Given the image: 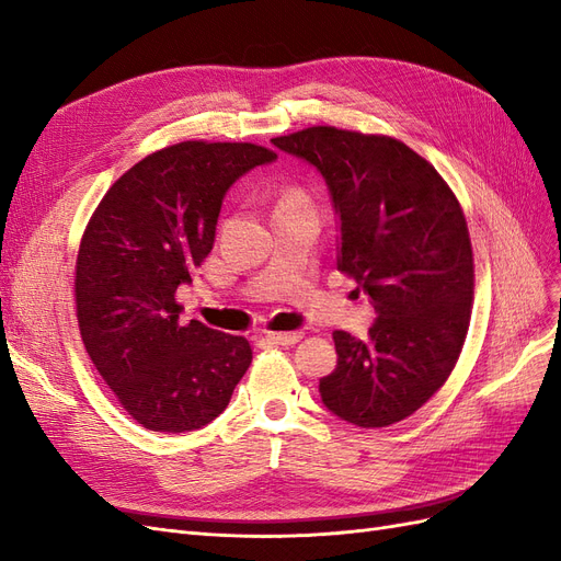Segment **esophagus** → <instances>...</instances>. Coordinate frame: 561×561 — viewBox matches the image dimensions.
<instances>
[{
	"instance_id": "obj_1",
	"label": "esophagus",
	"mask_w": 561,
	"mask_h": 561,
	"mask_svg": "<svg viewBox=\"0 0 561 561\" xmlns=\"http://www.w3.org/2000/svg\"><path fill=\"white\" fill-rule=\"evenodd\" d=\"M301 336H304V332H268L266 334V342L280 344V346H293V344L299 342Z\"/></svg>"
}]
</instances>
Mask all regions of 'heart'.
<instances>
[{
	"mask_svg": "<svg viewBox=\"0 0 561 561\" xmlns=\"http://www.w3.org/2000/svg\"><path fill=\"white\" fill-rule=\"evenodd\" d=\"M299 201H309V198H307V194L299 190V186H287V190L280 192V198L276 203V208L287 206V203H299Z\"/></svg>",
	"mask_w": 561,
	"mask_h": 561,
	"instance_id": "heart-1",
	"label": "heart"
}]
</instances>
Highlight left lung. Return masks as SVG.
I'll return each mask as SVG.
<instances>
[{"instance_id": "left-lung-1", "label": "left lung", "mask_w": 561, "mask_h": 561, "mask_svg": "<svg viewBox=\"0 0 561 561\" xmlns=\"http://www.w3.org/2000/svg\"><path fill=\"white\" fill-rule=\"evenodd\" d=\"M313 163L339 217V271L379 313L365 342L332 334L336 367L320 379L330 412L360 428L412 416L461 355L474 290L466 215L451 186L390 135L311 126L271 140Z\"/></svg>"}]
</instances>
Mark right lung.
Listing matches in <instances>:
<instances>
[{
	"instance_id": "obj_1",
	"label": "right lung",
	"mask_w": 561,
	"mask_h": 561,
	"mask_svg": "<svg viewBox=\"0 0 561 561\" xmlns=\"http://www.w3.org/2000/svg\"><path fill=\"white\" fill-rule=\"evenodd\" d=\"M278 154L252 142L184 140L145 157L98 203L81 236V342L118 404L147 431L186 433L227 410L252 363L245 336L180 322L178 287L215 243L229 186Z\"/></svg>"
}]
</instances>
